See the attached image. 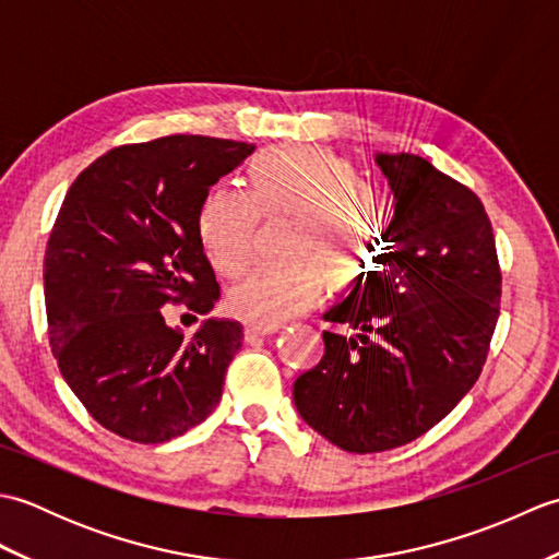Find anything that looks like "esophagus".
Instances as JSON below:
<instances>
[{"label": "esophagus", "instance_id": "esophagus-1", "mask_svg": "<svg viewBox=\"0 0 559 559\" xmlns=\"http://www.w3.org/2000/svg\"><path fill=\"white\" fill-rule=\"evenodd\" d=\"M273 331H278V324H273V322H247L245 324L247 336H266V334H273Z\"/></svg>", "mask_w": 559, "mask_h": 559}]
</instances>
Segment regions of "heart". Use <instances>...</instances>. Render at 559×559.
Returning a JSON list of instances; mask_svg holds the SVG:
<instances>
[{"mask_svg":"<svg viewBox=\"0 0 559 559\" xmlns=\"http://www.w3.org/2000/svg\"><path fill=\"white\" fill-rule=\"evenodd\" d=\"M249 194L213 187L199 211L209 254L237 276L254 254L259 213H290L283 230L288 259L261 264L235 283L228 307L252 322H281L312 307L326 281L353 290L386 247L389 204L382 189L358 177L336 153L300 146L264 151L249 163Z\"/></svg>","mask_w":559,"mask_h":559,"instance_id":"1","label":"heart"}]
</instances>
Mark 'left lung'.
I'll return each instance as SVG.
<instances>
[{
	"instance_id": "obj_1",
	"label": "left lung",
	"mask_w": 559,
	"mask_h": 559,
	"mask_svg": "<svg viewBox=\"0 0 559 559\" xmlns=\"http://www.w3.org/2000/svg\"><path fill=\"white\" fill-rule=\"evenodd\" d=\"M394 194L384 254L324 312V355L293 384L300 418L353 454L413 442L476 384L500 317V264L480 199L413 153H377Z\"/></svg>"
}]
</instances>
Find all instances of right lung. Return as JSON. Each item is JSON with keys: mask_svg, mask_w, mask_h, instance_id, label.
Returning <instances> with one entry per match:
<instances>
[{"mask_svg": "<svg viewBox=\"0 0 559 559\" xmlns=\"http://www.w3.org/2000/svg\"><path fill=\"white\" fill-rule=\"evenodd\" d=\"M254 148L163 136L108 151L69 187L45 252L47 329L64 382L105 430L160 444L218 406L242 324L211 317L185 336L163 307L216 305L199 211Z\"/></svg>", "mask_w": 559, "mask_h": 559, "instance_id": "1", "label": "right lung"}]
</instances>
